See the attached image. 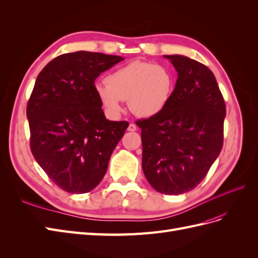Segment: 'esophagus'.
<instances>
[{
  "label": "esophagus",
  "instance_id": "obj_1",
  "mask_svg": "<svg viewBox=\"0 0 258 258\" xmlns=\"http://www.w3.org/2000/svg\"><path fill=\"white\" fill-rule=\"evenodd\" d=\"M137 130V124L136 123H130L129 124V127H128V131H131V132H134V131H136Z\"/></svg>",
  "mask_w": 258,
  "mask_h": 258
}]
</instances>
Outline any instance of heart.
I'll use <instances>...</instances> for the list:
<instances>
[{
  "label": "heart",
  "instance_id": "1",
  "mask_svg": "<svg viewBox=\"0 0 258 258\" xmlns=\"http://www.w3.org/2000/svg\"><path fill=\"white\" fill-rule=\"evenodd\" d=\"M97 84L96 92L108 115L119 116L128 100L132 113L152 117L165 110L174 90V76L163 66L132 61L115 70Z\"/></svg>",
  "mask_w": 258,
  "mask_h": 258
}]
</instances>
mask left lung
Segmentation results:
<instances>
[{
	"mask_svg": "<svg viewBox=\"0 0 258 258\" xmlns=\"http://www.w3.org/2000/svg\"><path fill=\"white\" fill-rule=\"evenodd\" d=\"M165 58L177 72L172 97L162 112L136 123L148 183L158 192L179 195L198 186L220 155L226 105L209 68L179 54Z\"/></svg>",
	"mask_w": 258,
	"mask_h": 258,
	"instance_id": "left-lung-1",
	"label": "left lung"
}]
</instances>
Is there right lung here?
Here are the masks:
<instances>
[{
  "label": "right lung",
  "mask_w": 258,
  "mask_h": 258,
  "mask_svg": "<svg viewBox=\"0 0 258 258\" xmlns=\"http://www.w3.org/2000/svg\"><path fill=\"white\" fill-rule=\"evenodd\" d=\"M100 52L63 53L42 70L27 106L30 147L51 181L70 194L103 178L128 121L107 120L95 81L119 61Z\"/></svg>",
  "instance_id": "right-lung-1"
}]
</instances>
